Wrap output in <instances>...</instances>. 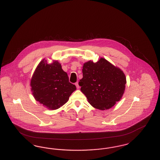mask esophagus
<instances>
[{
	"instance_id": "obj_1",
	"label": "esophagus",
	"mask_w": 160,
	"mask_h": 160,
	"mask_svg": "<svg viewBox=\"0 0 160 160\" xmlns=\"http://www.w3.org/2000/svg\"><path fill=\"white\" fill-rule=\"evenodd\" d=\"M75 84H76V86L77 88V89H79V87H80V86H79V85H78V83L76 82V83H75Z\"/></svg>"
}]
</instances>
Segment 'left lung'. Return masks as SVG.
<instances>
[{
  "mask_svg": "<svg viewBox=\"0 0 160 160\" xmlns=\"http://www.w3.org/2000/svg\"><path fill=\"white\" fill-rule=\"evenodd\" d=\"M82 72L83 78L78 84L92 106L107 110L121 99L127 82L121 69L101 58L95 63H84Z\"/></svg>",
  "mask_w": 160,
  "mask_h": 160,
  "instance_id": "obj_1",
  "label": "left lung"
}]
</instances>
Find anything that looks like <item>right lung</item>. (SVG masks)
Returning a JSON list of instances; mask_svg holds the SVG:
<instances>
[{"label":"right lung","instance_id":"obj_1","mask_svg":"<svg viewBox=\"0 0 160 160\" xmlns=\"http://www.w3.org/2000/svg\"><path fill=\"white\" fill-rule=\"evenodd\" d=\"M31 91L37 101L50 110L64 105L76 90L69 82L68 74L57 61L48 64L43 59L38 64L31 81Z\"/></svg>","mask_w":160,"mask_h":160}]
</instances>
